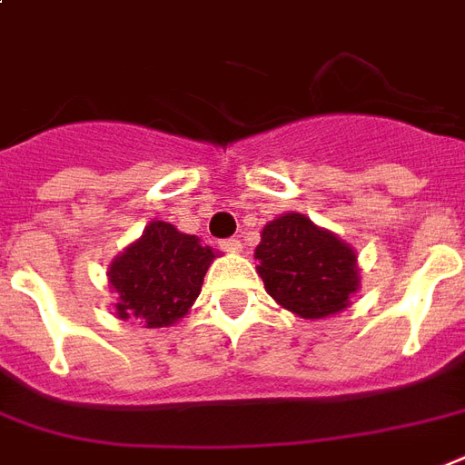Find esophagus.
Instances as JSON below:
<instances>
[{
  "label": "esophagus",
  "instance_id": "obj_1",
  "mask_svg": "<svg viewBox=\"0 0 465 465\" xmlns=\"http://www.w3.org/2000/svg\"><path fill=\"white\" fill-rule=\"evenodd\" d=\"M219 248L226 251V253H239L243 246H241L239 239H224V241H219Z\"/></svg>",
  "mask_w": 465,
  "mask_h": 465
}]
</instances>
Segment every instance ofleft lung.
<instances>
[{"instance_id": "8db88e82", "label": "left lung", "mask_w": 465, "mask_h": 465, "mask_svg": "<svg viewBox=\"0 0 465 465\" xmlns=\"http://www.w3.org/2000/svg\"><path fill=\"white\" fill-rule=\"evenodd\" d=\"M256 258L265 292L302 319L346 310L359 290L353 248L297 212L263 226Z\"/></svg>"}]
</instances>
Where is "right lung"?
<instances>
[{
  "mask_svg": "<svg viewBox=\"0 0 465 465\" xmlns=\"http://www.w3.org/2000/svg\"><path fill=\"white\" fill-rule=\"evenodd\" d=\"M217 253L197 236L177 232L168 222H151L109 265L119 319H141L148 329L170 327L185 317L202 290Z\"/></svg>",
  "mask_w": 465,
  "mask_h": 465,
  "instance_id": "1",
  "label": "right lung"
}]
</instances>
